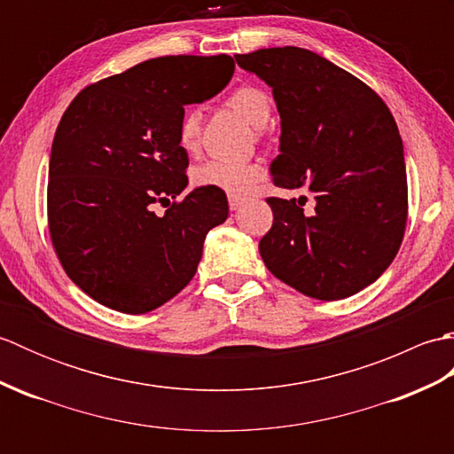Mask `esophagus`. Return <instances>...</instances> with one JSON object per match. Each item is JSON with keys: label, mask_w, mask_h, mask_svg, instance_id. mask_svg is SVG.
<instances>
[{"label": "esophagus", "mask_w": 454, "mask_h": 454, "mask_svg": "<svg viewBox=\"0 0 454 454\" xmlns=\"http://www.w3.org/2000/svg\"><path fill=\"white\" fill-rule=\"evenodd\" d=\"M228 205H230V210H239L244 205V200L239 197H228Z\"/></svg>", "instance_id": "esophagus-1"}]
</instances>
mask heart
<instances>
[{"label":"heart","mask_w":454,"mask_h":454,"mask_svg":"<svg viewBox=\"0 0 454 454\" xmlns=\"http://www.w3.org/2000/svg\"><path fill=\"white\" fill-rule=\"evenodd\" d=\"M228 105L238 114L252 124L255 130L267 127L271 119V99L269 95L257 88H239L230 95ZM200 134V113L197 109H187L183 113L177 138L183 150H195ZM263 177V169L257 163L226 161V160H208L200 163L192 171V181L197 187L216 189L228 192L232 197H246L254 192L257 183Z\"/></svg>","instance_id":"b5f03b06"}]
</instances>
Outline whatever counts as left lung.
Masks as SVG:
<instances>
[{"instance_id":"obj_1","label":"left lung","mask_w":454,"mask_h":454,"mask_svg":"<svg viewBox=\"0 0 454 454\" xmlns=\"http://www.w3.org/2000/svg\"><path fill=\"white\" fill-rule=\"evenodd\" d=\"M236 62L273 90L281 117L273 181L306 197L267 199L273 226L259 242L269 271L317 301L372 285L396 257L408 216L403 144L384 101L324 56L262 48Z\"/></svg>"}]
</instances>
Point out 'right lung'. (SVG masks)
Segmentation results:
<instances>
[{
  "instance_id": "add662e5",
  "label": "right lung",
  "mask_w": 454,
  "mask_h": 454,
  "mask_svg": "<svg viewBox=\"0 0 454 454\" xmlns=\"http://www.w3.org/2000/svg\"><path fill=\"white\" fill-rule=\"evenodd\" d=\"M234 60L161 56L78 93L48 163V228L67 277L113 310H156L197 273L205 238L228 218L222 191L187 187L177 130L185 105L226 88Z\"/></svg>"
}]
</instances>
